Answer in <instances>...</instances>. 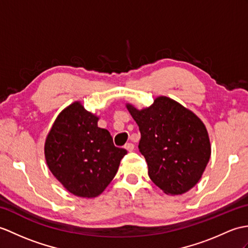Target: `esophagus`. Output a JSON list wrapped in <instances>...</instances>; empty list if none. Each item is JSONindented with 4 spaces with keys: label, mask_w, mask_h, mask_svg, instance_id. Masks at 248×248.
I'll return each mask as SVG.
<instances>
[{
    "label": "esophagus",
    "mask_w": 248,
    "mask_h": 248,
    "mask_svg": "<svg viewBox=\"0 0 248 248\" xmlns=\"http://www.w3.org/2000/svg\"><path fill=\"white\" fill-rule=\"evenodd\" d=\"M124 149L128 152H132L134 150V145L133 143H131V142H129V143H125V146H124Z\"/></svg>",
    "instance_id": "esophagus-1"
}]
</instances>
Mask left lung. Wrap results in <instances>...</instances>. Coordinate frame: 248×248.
Listing matches in <instances>:
<instances>
[{"instance_id": "1", "label": "left lung", "mask_w": 248, "mask_h": 248, "mask_svg": "<svg viewBox=\"0 0 248 248\" xmlns=\"http://www.w3.org/2000/svg\"><path fill=\"white\" fill-rule=\"evenodd\" d=\"M125 108L140 128L138 148L155 185L170 195L183 194L197 185L211 155L202 120L167 96L156 97L141 110L131 103Z\"/></svg>"}]
</instances>
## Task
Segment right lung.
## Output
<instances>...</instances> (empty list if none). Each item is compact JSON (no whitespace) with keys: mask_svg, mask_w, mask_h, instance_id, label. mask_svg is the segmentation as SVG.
Returning <instances> with one entry per match:
<instances>
[{"mask_svg":"<svg viewBox=\"0 0 248 248\" xmlns=\"http://www.w3.org/2000/svg\"><path fill=\"white\" fill-rule=\"evenodd\" d=\"M99 117L75 101L59 113L46 136L48 169L68 192L96 198L116 175L126 150L114 146L110 132L98 126Z\"/></svg>","mask_w":248,"mask_h":248,"instance_id":"add662e5","label":"right lung"}]
</instances>
